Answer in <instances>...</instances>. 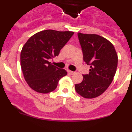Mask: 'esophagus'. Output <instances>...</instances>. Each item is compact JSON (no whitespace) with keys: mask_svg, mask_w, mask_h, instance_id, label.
<instances>
[{"mask_svg":"<svg viewBox=\"0 0 132 132\" xmlns=\"http://www.w3.org/2000/svg\"><path fill=\"white\" fill-rule=\"evenodd\" d=\"M67 72H68V73H69V74H71V75H73L75 73V72L72 71H70V70H68V71H67Z\"/></svg>","mask_w":132,"mask_h":132,"instance_id":"esophagus-1","label":"esophagus"}]
</instances>
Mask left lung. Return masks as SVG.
I'll use <instances>...</instances> for the list:
<instances>
[{"mask_svg": "<svg viewBox=\"0 0 132 132\" xmlns=\"http://www.w3.org/2000/svg\"><path fill=\"white\" fill-rule=\"evenodd\" d=\"M78 37L84 61L90 67L82 82L75 85V90L85 98H93L101 95L112 82L118 55L112 44L99 35L78 33Z\"/></svg>", "mask_w": 132, "mask_h": 132, "instance_id": "1", "label": "left lung"}]
</instances>
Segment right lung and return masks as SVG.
<instances>
[{
  "instance_id": "add662e5",
  "label": "right lung",
  "mask_w": 132,
  "mask_h": 132,
  "mask_svg": "<svg viewBox=\"0 0 132 132\" xmlns=\"http://www.w3.org/2000/svg\"><path fill=\"white\" fill-rule=\"evenodd\" d=\"M74 32L53 30H43L30 37L20 53V65L29 87L39 93L53 91L58 82L67 73L55 67L49 59L59 55L60 50Z\"/></svg>"
}]
</instances>
